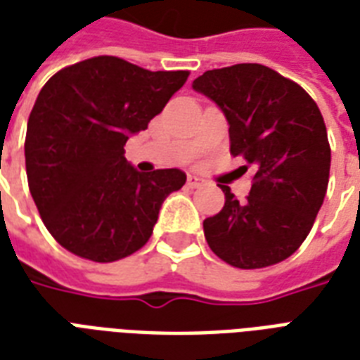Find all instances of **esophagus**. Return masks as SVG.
I'll use <instances>...</instances> for the list:
<instances>
[{"label":"esophagus","instance_id":"1","mask_svg":"<svg viewBox=\"0 0 360 360\" xmlns=\"http://www.w3.org/2000/svg\"><path fill=\"white\" fill-rule=\"evenodd\" d=\"M188 186H190V188H201V186H205V180H202L201 176L190 174V176H188Z\"/></svg>","mask_w":360,"mask_h":360}]
</instances>
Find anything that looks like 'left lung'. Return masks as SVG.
<instances>
[{
	"label": "left lung",
	"instance_id": "left-lung-1",
	"mask_svg": "<svg viewBox=\"0 0 360 360\" xmlns=\"http://www.w3.org/2000/svg\"><path fill=\"white\" fill-rule=\"evenodd\" d=\"M191 87L224 112L229 150L256 170L247 201L220 186L224 209L202 221L210 250L241 269L286 260L326 195L330 144L321 110L298 83L262 64L209 70Z\"/></svg>",
	"mask_w": 360,
	"mask_h": 360
}]
</instances>
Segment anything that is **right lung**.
Instances as JSON below:
<instances>
[{
	"label": "right lung",
	"instance_id": "1",
	"mask_svg": "<svg viewBox=\"0 0 360 360\" xmlns=\"http://www.w3.org/2000/svg\"><path fill=\"white\" fill-rule=\"evenodd\" d=\"M190 72H150L94 56L56 72L39 91L24 142L30 193L49 233L75 256L115 262L151 237L180 169L139 172L125 159Z\"/></svg>",
	"mask_w": 360,
	"mask_h": 360
}]
</instances>
